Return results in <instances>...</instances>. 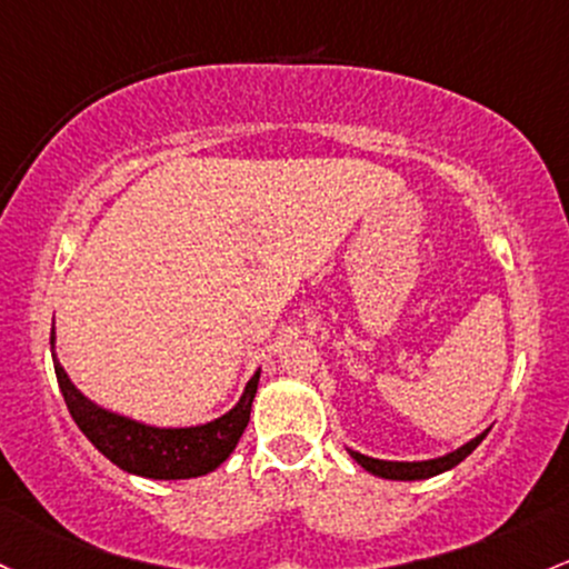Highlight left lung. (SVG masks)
<instances>
[{
    "instance_id": "left-lung-1",
    "label": "left lung",
    "mask_w": 569,
    "mask_h": 569,
    "mask_svg": "<svg viewBox=\"0 0 569 569\" xmlns=\"http://www.w3.org/2000/svg\"><path fill=\"white\" fill-rule=\"evenodd\" d=\"M486 435H489V429H486L483 435H478L476 440L467 442V446H461L459 451L446 453V457L429 459V461H383V459L361 457V453H356V451H351V457L359 461V465L365 467L367 472H372V476H378V478H389V480H423V478L440 476V472L451 470V467H457L459 461H465L480 446V440H483Z\"/></svg>"
}]
</instances>
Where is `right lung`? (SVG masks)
<instances>
[{
    "label": "right lung",
    "instance_id": "obj_1",
    "mask_svg": "<svg viewBox=\"0 0 569 569\" xmlns=\"http://www.w3.org/2000/svg\"><path fill=\"white\" fill-rule=\"evenodd\" d=\"M53 367L67 410H70L80 432L89 437L91 446L121 470L156 480L208 476L221 461H227L229 453L234 451L237 440L246 432L256 386H259V372H256L248 380L240 402L216 421L189 429H159L97 408L70 383L56 356Z\"/></svg>",
    "mask_w": 569,
    "mask_h": 569
}]
</instances>
